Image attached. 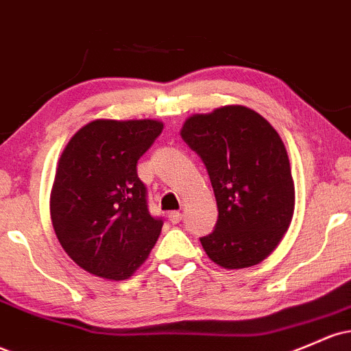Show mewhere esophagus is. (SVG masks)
Returning <instances> with one entry per match:
<instances>
[{
	"label": "esophagus",
	"instance_id": "1",
	"mask_svg": "<svg viewBox=\"0 0 351 351\" xmlns=\"http://www.w3.org/2000/svg\"><path fill=\"white\" fill-rule=\"evenodd\" d=\"M182 218H183V215L180 213V211H169L168 213V219L173 223V225H176V223L182 221Z\"/></svg>",
	"mask_w": 351,
	"mask_h": 351
}]
</instances>
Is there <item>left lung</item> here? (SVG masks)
<instances>
[{
	"label": "left lung",
	"instance_id": "1",
	"mask_svg": "<svg viewBox=\"0 0 351 351\" xmlns=\"http://www.w3.org/2000/svg\"><path fill=\"white\" fill-rule=\"evenodd\" d=\"M202 158L218 206L215 230L199 238L223 268H248L282 241L295 210V186L282 138L256 111L223 106L193 114L182 130Z\"/></svg>",
	"mask_w": 351,
	"mask_h": 351
}]
</instances>
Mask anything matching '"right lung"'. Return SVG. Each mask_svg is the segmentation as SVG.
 <instances>
[{
	"label": "right lung",
	"instance_id": "obj_1",
	"mask_svg": "<svg viewBox=\"0 0 351 351\" xmlns=\"http://www.w3.org/2000/svg\"><path fill=\"white\" fill-rule=\"evenodd\" d=\"M155 119H96L69 140L51 190V221L68 256L106 280H126L143 265L163 218L148 208L138 160L155 143Z\"/></svg>",
	"mask_w": 351,
	"mask_h": 351
}]
</instances>
